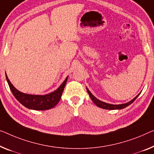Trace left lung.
<instances>
[{
  "label": "left lung",
  "mask_w": 154,
  "mask_h": 154,
  "mask_svg": "<svg viewBox=\"0 0 154 154\" xmlns=\"http://www.w3.org/2000/svg\"><path fill=\"white\" fill-rule=\"evenodd\" d=\"M86 90L87 92H88L89 96H90L91 99L92 100V101L95 103L96 104V106H97L98 107L100 108H102V109H108V110H116V109H122L124 108H126L127 106H128V105L131 104L133 102H134L135 100H136V98L138 97V95L140 94H138L136 97L134 98L132 100H131L130 102H128L127 103H125V104H117V105H115V104H108V103L106 102H102V101H100L99 100H97V98H96L95 96L93 95V94H92L90 91L88 90V88H86Z\"/></svg>",
  "instance_id": "1"
}]
</instances>
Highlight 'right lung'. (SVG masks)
<instances>
[{
  "label": "right lung",
  "instance_id": "add662e5",
  "mask_svg": "<svg viewBox=\"0 0 154 154\" xmlns=\"http://www.w3.org/2000/svg\"><path fill=\"white\" fill-rule=\"evenodd\" d=\"M6 75L7 82L9 84L10 88L14 96L16 97L18 102L25 107L29 109L37 110V111H43V110H48L54 107L58 104L62 95L64 87L67 82L68 77L66 78L64 82L60 85V86L54 92H52L49 94L44 95H29L21 93L18 91L14 86H13L9 80L8 76Z\"/></svg>",
  "mask_w": 154,
  "mask_h": 154
}]
</instances>
